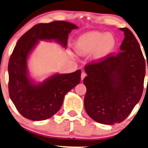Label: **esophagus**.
I'll return each mask as SVG.
<instances>
[{
    "label": "esophagus",
    "instance_id": "obj_1",
    "mask_svg": "<svg viewBox=\"0 0 148 148\" xmlns=\"http://www.w3.org/2000/svg\"><path fill=\"white\" fill-rule=\"evenodd\" d=\"M81 80H84V78L86 76V73L85 72H82V73H81Z\"/></svg>",
    "mask_w": 148,
    "mask_h": 148
}]
</instances>
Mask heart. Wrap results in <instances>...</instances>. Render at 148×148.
Wrapping results in <instances>:
<instances>
[{
    "mask_svg": "<svg viewBox=\"0 0 148 148\" xmlns=\"http://www.w3.org/2000/svg\"><path fill=\"white\" fill-rule=\"evenodd\" d=\"M116 40L111 33L91 32L79 38L75 49L81 55H88L94 53V57L100 59L108 55L114 49Z\"/></svg>",
    "mask_w": 148,
    "mask_h": 148,
    "instance_id": "heart-1",
    "label": "heart"
}]
</instances>
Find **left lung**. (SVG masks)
Here are the masks:
<instances>
[{
	"instance_id": "8db88e82",
	"label": "left lung",
	"mask_w": 148,
	"mask_h": 148,
	"mask_svg": "<svg viewBox=\"0 0 148 148\" xmlns=\"http://www.w3.org/2000/svg\"><path fill=\"white\" fill-rule=\"evenodd\" d=\"M121 30L125 35L121 51L85 66L84 107L93 120L102 124L124 121L140 101L144 88L145 61L140 44L130 29Z\"/></svg>"
}]
</instances>
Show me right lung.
Masks as SVG:
<instances>
[{
    "label": "right lung",
    "instance_id": "obj_1",
    "mask_svg": "<svg viewBox=\"0 0 148 148\" xmlns=\"http://www.w3.org/2000/svg\"><path fill=\"white\" fill-rule=\"evenodd\" d=\"M78 27L64 21L36 25L16 43L8 62V92L16 110L26 119L43 121L61 108L64 95L81 81V70L54 75L42 84H33L27 76V60L39 40H55L67 46L69 33Z\"/></svg>",
    "mask_w": 148,
    "mask_h": 148
}]
</instances>
